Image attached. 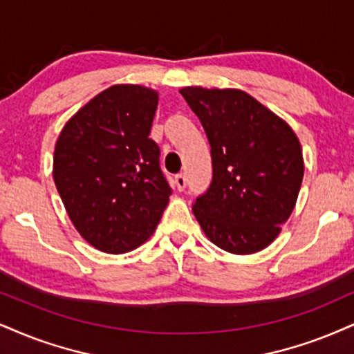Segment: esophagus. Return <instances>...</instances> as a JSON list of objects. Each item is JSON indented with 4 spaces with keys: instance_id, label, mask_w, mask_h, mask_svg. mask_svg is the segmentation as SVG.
Masks as SVG:
<instances>
[{
    "instance_id": "34e87169",
    "label": "esophagus",
    "mask_w": 354,
    "mask_h": 354,
    "mask_svg": "<svg viewBox=\"0 0 354 354\" xmlns=\"http://www.w3.org/2000/svg\"><path fill=\"white\" fill-rule=\"evenodd\" d=\"M174 185H176V189H177L178 192H182V190L185 189L187 178H185L184 174H177L176 178H174Z\"/></svg>"
}]
</instances>
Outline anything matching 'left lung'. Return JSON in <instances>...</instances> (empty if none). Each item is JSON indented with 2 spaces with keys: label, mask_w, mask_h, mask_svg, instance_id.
I'll return each instance as SVG.
<instances>
[{
  "label": "left lung",
  "mask_w": 354,
  "mask_h": 354,
  "mask_svg": "<svg viewBox=\"0 0 354 354\" xmlns=\"http://www.w3.org/2000/svg\"><path fill=\"white\" fill-rule=\"evenodd\" d=\"M212 147L213 178L194 215L213 244L233 254L268 248L294 210L302 147L286 121L246 91L185 86Z\"/></svg>",
  "instance_id": "1"
}]
</instances>
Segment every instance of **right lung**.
I'll return each mask as SVG.
<instances>
[{
	"mask_svg": "<svg viewBox=\"0 0 354 354\" xmlns=\"http://www.w3.org/2000/svg\"><path fill=\"white\" fill-rule=\"evenodd\" d=\"M157 91L113 85L80 108L55 142L54 182L73 226L103 252L151 238L172 189L149 138Z\"/></svg>",
	"mask_w": 354,
	"mask_h": 354,
	"instance_id": "1",
	"label": "right lung"
}]
</instances>
